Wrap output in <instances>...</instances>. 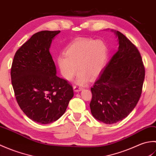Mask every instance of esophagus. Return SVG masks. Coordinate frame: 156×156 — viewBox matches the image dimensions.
<instances>
[{"instance_id":"34e87169","label":"esophagus","mask_w":156,"mask_h":156,"mask_svg":"<svg viewBox=\"0 0 156 156\" xmlns=\"http://www.w3.org/2000/svg\"><path fill=\"white\" fill-rule=\"evenodd\" d=\"M74 88V90L75 92H79V91H80V90H82V89H83V88L80 87L79 86H74V88Z\"/></svg>"}]
</instances>
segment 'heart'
I'll return each mask as SVG.
<instances>
[{
  "label": "heart",
  "mask_w": 156,
  "mask_h": 156,
  "mask_svg": "<svg viewBox=\"0 0 156 156\" xmlns=\"http://www.w3.org/2000/svg\"><path fill=\"white\" fill-rule=\"evenodd\" d=\"M108 49L101 40L76 41L66 48L64 55L58 58V64L66 80H70L78 69V84L87 81V76L94 78L100 74L107 60Z\"/></svg>",
  "instance_id": "obj_1"
}]
</instances>
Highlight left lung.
I'll list each match as a JSON object with an SVG mask.
<instances>
[{"label": "left lung", "mask_w": 156, "mask_h": 156, "mask_svg": "<svg viewBox=\"0 0 156 156\" xmlns=\"http://www.w3.org/2000/svg\"><path fill=\"white\" fill-rule=\"evenodd\" d=\"M119 48L91 88L93 117L106 124L127 117L141 97L145 67L140 51L118 31Z\"/></svg>", "instance_id": "8db88e82"}]
</instances>
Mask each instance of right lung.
<instances>
[{"mask_svg":"<svg viewBox=\"0 0 156 156\" xmlns=\"http://www.w3.org/2000/svg\"><path fill=\"white\" fill-rule=\"evenodd\" d=\"M60 31L36 33L16 51L11 69L16 102L31 120L49 124L61 117L74 96L73 88L56 75L49 53Z\"/></svg>","mask_w":156,"mask_h":156,"instance_id":"obj_1","label":"right lung"}]
</instances>
